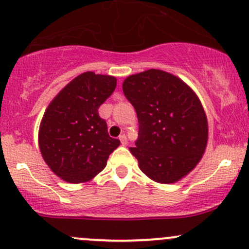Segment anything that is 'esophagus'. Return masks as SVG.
<instances>
[{
    "instance_id": "1",
    "label": "esophagus",
    "mask_w": 249,
    "mask_h": 249,
    "mask_svg": "<svg viewBox=\"0 0 249 249\" xmlns=\"http://www.w3.org/2000/svg\"><path fill=\"white\" fill-rule=\"evenodd\" d=\"M119 139H120V141H121V144H122V145L127 144V142H128V141H127V136H125L124 134H122V135H120Z\"/></svg>"
}]
</instances>
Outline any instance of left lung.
Masks as SVG:
<instances>
[{
    "instance_id": "left-lung-1",
    "label": "left lung",
    "mask_w": 249,
    "mask_h": 249,
    "mask_svg": "<svg viewBox=\"0 0 249 249\" xmlns=\"http://www.w3.org/2000/svg\"><path fill=\"white\" fill-rule=\"evenodd\" d=\"M122 89L139 120V137L131 154L155 182H177L198 164L209 128L199 99L170 73L148 70L128 77Z\"/></svg>"
}]
</instances>
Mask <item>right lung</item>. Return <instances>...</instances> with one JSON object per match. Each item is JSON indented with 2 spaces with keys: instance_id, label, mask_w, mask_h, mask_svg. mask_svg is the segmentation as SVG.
Returning a JSON list of instances; mask_svg holds the SVG:
<instances>
[{
  "instance_id": "add662e5",
  "label": "right lung",
  "mask_w": 249,
  "mask_h": 249,
  "mask_svg": "<svg viewBox=\"0 0 249 249\" xmlns=\"http://www.w3.org/2000/svg\"><path fill=\"white\" fill-rule=\"evenodd\" d=\"M116 79L85 72L67 84L49 105L39 128L46 164L70 183L92 179L107 164L120 141L108 135L99 107L112 95Z\"/></svg>"
}]
</instances>
